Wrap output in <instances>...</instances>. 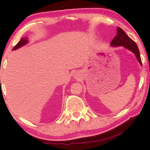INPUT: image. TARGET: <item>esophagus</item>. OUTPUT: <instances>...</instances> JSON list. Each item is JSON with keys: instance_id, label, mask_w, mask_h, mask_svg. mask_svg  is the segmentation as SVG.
Returning <instances> with one entry per match:
<instances>
[{"instance_id": "1", "label": "esophagus", "mask_w": 150, "mask_h": 150, "mask_svg": "<svg viewBox=\"0 0 150 150\" xmlns=\"http://www.w3.org/2000/svg\"><path fill=\"white\" fill-rule=\"evenodd\" d=\"M73 77H74V79H78V78L79 77V73L75 72L74 75H73Z\"/></svg>"}]
</instances>
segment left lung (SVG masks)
I'll use <instances>...</instances> for the list:
<instances>
[{
	"label": "left lung",
	"mask_w": 150,
	"mask_h": 150,
	"mask_svg": "<svg viewBox=\"0 0 150 150\" xmlns=\"http://www.w3.org/2000/svg\"><path fill=\"white\" fill-rule=\"evenodd\" d=\"M110 46L112 47L123 46L125 48L130 50L131 52H132L135 54L138 62H139L141 66H142L139 50L137 44L125 33L121 28H117V35L112 40V42H110Z\"/></svg>",
	"instance_id": "left-lung-1"
}]
</instances>
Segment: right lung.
<instances>
[{"instance_id": "1", "label": "right lung", "mask_w": 150, "mask_h": 150, "mask_svg": "<svg viewBox=\"0 0 150 150\" xmlns=\"http://www.w3.org/2000/svg\"><path fill=\"white\" fill-rule=\"evenodd\" d=\"M28 38H22L21 39V40L18 42V43L17 44V45H15L14 46V48H13V50H17V49L21 48V47L25 46V44H27L28 43Z\"/></svg>"}]
</instances>
